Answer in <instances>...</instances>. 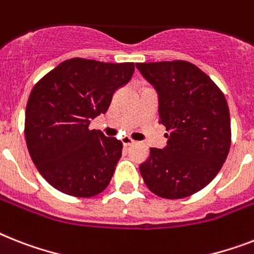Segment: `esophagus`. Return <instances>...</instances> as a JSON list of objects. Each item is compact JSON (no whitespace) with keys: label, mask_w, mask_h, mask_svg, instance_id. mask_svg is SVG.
<instances>
[{"label":"esophagus","mask_w":254,"mask_h":254,"mask_svg":"<svg viewBox=\"0 0 254 254\" xmlns=\"http://www.w3.org/2000/svg\"><path fill=\"white\" fill-rule=\"evenodd\" d=\"M121 142H123V145L125 146V147H127V146H131L134 143L133 139H131V138H129V137H124L123 139H121Z\"/></svg>","instance_id":"34e87169"}]
</instances>
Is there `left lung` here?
<instances>
[{"label":"left lung","instance_id":"left-lung-1","mask_svg":"<svg viewBox=\"0 0 254 254\" xmlns=\"http://www.w3.org/2000/svg\"><path fill=\"white\" fill-rule=\"evenodd\" d=\"M155 87L159 123L170 131L164 148H150L139 166L147 188L162 198L194 194L218 175L231 146L227 100L194 64L175 60L135 64Z\"/></svg>","mask_w":254,"mask_h":254}]
</instances>
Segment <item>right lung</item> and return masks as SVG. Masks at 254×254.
I'll use <instances>...</instances> for the list:
<instances>
[{
	"mask_svg": "<svg viewBox=\"0 0 254 254\" xmlns=\"http://www.w3.org/2000/svg\"><path fill=\"white\" fill-rule=\"evenodd\" d=\"M134 73L133 63L70 59L35 84L26 107L24 135L40 175L65 194L102 193L123 154V143L88 129L108 109L117 88Z\"/></svg>",
	"mask_w": 254,
	"mask_h": 254,
	"instance_id": "add662e5",
	"label": "right lung"
}]
</instances>
